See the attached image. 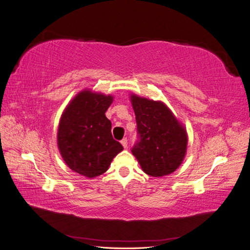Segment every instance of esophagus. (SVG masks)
Returning a JSON list of instances; mask_svg holds the SVG:
<instances>
[{
	"instance_id": "34e87169",
	"label": "esophagus",
	"mask_w": 250,
	"mask_h": 250,
	"mask_svg": "<svg viewBox=\"0 0 250 250\" xmlns=\"http://www.w3.org/2000/svg\"><path fill=\"white\" fill-rule=\"evenodd\" d=\"M121 144H122V146L126 149V148H127V146H128V144H127V139H123L122 141H121Z\"/></svg>"
}]
</instances>
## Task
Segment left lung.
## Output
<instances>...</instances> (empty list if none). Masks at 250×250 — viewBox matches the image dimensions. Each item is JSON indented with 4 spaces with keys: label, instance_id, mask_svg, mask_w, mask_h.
Here are the masks:
<instances>
[{
    "label": "left lung",
    "instance_id": "1",
    "mask_svg": "<svg viewBox=\"0 0 250 250\" xmlns=\"http://www.w3.org/2000/svg\"><path fill=\"white\" fill-rule=\"evenodd\" d=\"M130 100L139 134V140L131 149L132 154L148 175H169L181 165L187 152L188 134L185 127L161 101L134 94Z\"/></svg>",
    "mask_w": 250,
    "mask_h": 250
}]
</instances>
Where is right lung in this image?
<instances>
[{
	"instance_id": "1",
	"label": "right lung",
	"mask_w": 250,
	"mask_h": 250,
	"mask_svg": "<svg viewBox=\"0 0 250 250\" xmlns=\"http://www.w3.org/2000/svg\"><path fill=\"white\" fill-rule=\"evenodd\" d=\"M112 96L84 89L67 105L58 126L57 145L64 163L88 178L106 172L123 146L113 140L105 112Z\"/></svg>"
}]
</instances>
